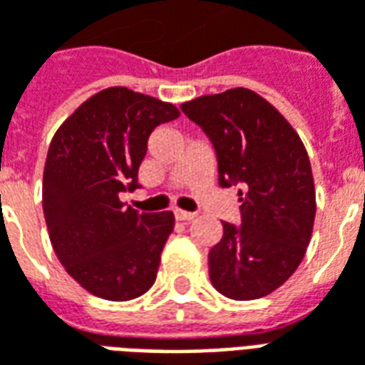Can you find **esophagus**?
<instances>
[{
  "instance_id": "34e87169",
  "label": "esophagus",
  "mask_w": 365,
  "mask_h": 365,
  "mask_svg": "<svg viewBox=\"0 0 365 365\" xmlns=\"http://www.w3.org/2000/svg\"><path fill=\"white\" fill-rule=\"evenodd\" d=\"M174 215H175V219H178V221H193V219L197 217L195 213H190V211H182V209H175Z\"/></svg>"
}]
</instances>
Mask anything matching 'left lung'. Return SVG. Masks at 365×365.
Wrapping results in <instances>:
<instances>
[{
	"instance_id": "8db88e82",
	"label": "left lung",
	"mask_w": 365,
	"mask_h": 365,
	"mask_svg": "<svg viewBox=\"0 0 365 365\" xmlns=\"http://www.w3.org/2000/svg\"><path fill=\"white\" fill-rule=\"evenodd\" d=\"M205 130L219 162V183L242 182V225L222 222L209 252V277L225 297L269 295L299 268L313 235L314 182L301 138L274 105L246 88L180 105Z\"/></svg>"
}]
</instances>
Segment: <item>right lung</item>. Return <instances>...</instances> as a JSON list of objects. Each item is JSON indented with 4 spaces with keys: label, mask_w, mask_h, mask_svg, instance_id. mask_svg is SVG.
Returning a JSON list of instances; mask_svg holds the SVG:
<instances>
[{
    "label": "right lung",
    "mask_w": 365,
    "mask_h": 365,
    "mask_svg": "<svg viewBox=\"0 0 365 365\" xmlns=\"http://www.w3.org/2000/svg\"><path fill=\"white\" fill-rule=\"evenodd\" d=\"M178 117L175 105L117 86L86 99L52 136L46 229L60 264L96 297L130 301L156 282L174 213H136L120 193L138 187L152 130Z\"/></svg>",
    "instance_id": "right-lung-1"
}]
</instances>
